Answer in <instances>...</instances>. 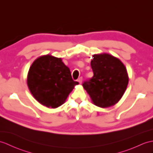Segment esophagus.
Listing matches in <instances>:
<instances>
[{
  "label": "esophagus",
  "instance_id": "1",
  "mask_svg": "<svg viewBox=\"0 0 153 153\" xmlns=\"http://www.w3.org/2000/svg\"><path fill=\"white\" fill-rule=\"evenodd\" d=\"M82 81H83V78H82V77H80L79 78V79H77V81H78V82H79V83H82Z\"/></svg>",
  "mask_w": 153,
  "mask_h": 153
}]
</instances>
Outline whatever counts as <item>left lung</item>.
<instances>
[{"label":"left lung","instance_id":"1","mask_svg":"<svg viewBox=\"0 0 153 153\" xmlns=\"http://www.w3.org/2000/svg\"><path fill=\"white\" fill-rule=\"evenodd\" d=\"M91 62L94 76L83 87L93 104L102 108L114 105L122 98L128 84L124 64L108 53L94 54Z\"/></svg>","mask_w":153,"mask_h":153}]
</instances>
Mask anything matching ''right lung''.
Masks as SVG:
<instances>
[{
    "label": "right lung",
    "mask_w": 153,
    "mask_h": 153,
    "mask_svg": "<svg viewBox=\"0 0 153 153\" xmlns=\"http://www.w3.org/2000/svg\"><path fill=\"white\" fill-rule=\"evenodd\" d=\"M79 83L74 81L69 68L61 58L51 55L41 56L30 66L27 85L36 100L49 108L62 105Z\"/></svg>",
    "instance_id": "right-lung-1"
}]
</instances>
